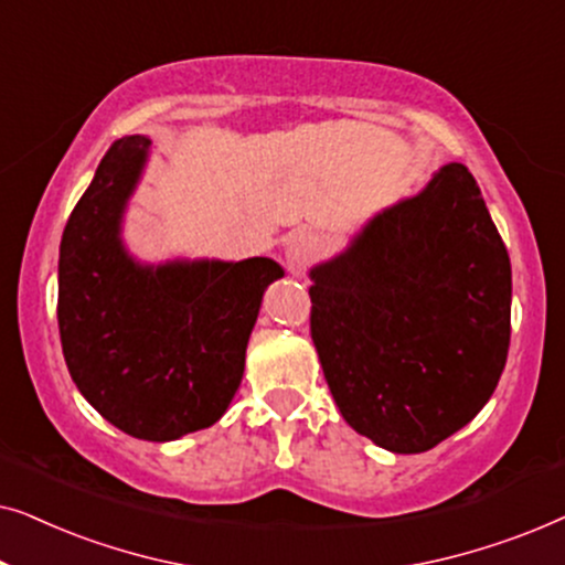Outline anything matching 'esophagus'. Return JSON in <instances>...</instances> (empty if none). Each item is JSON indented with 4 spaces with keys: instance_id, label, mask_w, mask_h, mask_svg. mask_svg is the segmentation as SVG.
Wrapping results in <instances>:
<instances>
[{
    "instance_id": "34e87169",
    "label": "esophagus",
    "mask_w": 565,
    "mask_h": 565,
    "mask_svg": "<svg viewBox=\"0 0 565 565\" xmlns=\"http://www.w3.org/2000/svg\"><path fill=\"white\" fill-rule=\"evenodd\" d=\"M316 252H319V236H316L313 231H306V228L292 231L288 238V246H285V257H288L290 269L306 267L308 262L313 259Z\"/></svg>"
}]
</instances>
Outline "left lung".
<instances>
[{
  "instance_id": "obj_1",
  "label": "left lung",
  "mask_w": 565,
  "mask_h": 565,
  "mask_svg": "<svg viewBox=\"0 0 565 565\" xmlns=\"http://www.w3.org/2000/svg\"><path fill=\"white\" fill-rule=\"evenodd\" d=\"M311 339L344 422L391 452L466 427L507 365L512 265L466 164L311 269Z\"/></svg>"
}]
</instances>
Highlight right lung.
Here are the masks:
<instances>
[{
  "mask_svg": "<svg viewBox=\"0 0 565 565\" xmlns=\"http://www.w3.org/2000/svg\"><path fill=\"white\" fill-rule=\"evenodd\" d=\"M151 141L126 136L68 215L58 254V334L84 398L130 437L169 443L226 414L265 288L282 267L174 259L141 265L120 223Z\"/></svg>",
  "mask_w": 565,
  "mask_h": 565,
  "instance_id": "obj_1",
  "label": "right lung"
}]
</instances>
